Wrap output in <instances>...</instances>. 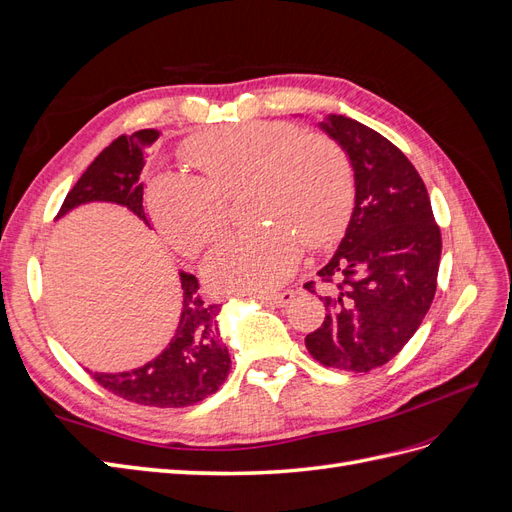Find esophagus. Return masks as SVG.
I'll return each instance as SVG.
<instances>
[{
  "instance_id": "1",
  "label": "esophagus",
  "mask_w": 512,
  "mask_h": 512,
  "mask_svg": "<svg viewBox=\"0 0 512 512\" xmlns=\"http://www.w3.org/2000/svg\"><path fill=\"white\" fill-rule=\"evenodd\" d=\"M294 290H284V292H275V294H260V301H265L275 307H286L294 299Z\"/></svg>"
}]
</instances>
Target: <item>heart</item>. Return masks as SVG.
<instances>
[{"mask_svg":"<svg viewBox=\"0 0 512 512\" xmlns=\"http://www.w3.org/2000/svg\"><path fill=\"white\" fill-rule=\"evenodd\" d=\"M183 156L198 173L160 170L145 203L181 252L196 254L228 222L226 200L250 190L247 220L267 224L232 232L205 262L211 290L265 294L284 284L309 250L344 235L354 207V166L335 138L303 134L290 121H247L190 138Z\"/></svg>","mask_w":512,"mask_h":512,"instance_id":"b5f03b06","label":"heart"}]
</instances>
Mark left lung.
Returning <instances> with one entry per match:
<instances>
[{"label":"left lung","instance_id":"1","mask_svg":"<svg viewBox=\"0 0 512 512\" xmlns=\"http://www.w3.org/2000/svg\"><path fill=\"white\" fill-rule=\"evenodd\" d=\"M320 128L354 166V209L333 258L318 271L327 309L305 346L324 367L371 371L408 344L438 288L440 226L412 162L389 138L344 115ZM305 288L316 292V282Z\"/></svg>","mask_w":512,"mask_h":512}]
</instances>
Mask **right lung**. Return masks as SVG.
Wrapping results in <instances>:
<instances>
[{
    "label": "right lung",
    "instance_id": "obj_1",
    "mask_svg": "<svg viewBox=\"0 0 512 512\" xmlns=\"http://www.w3.org/2000/svg\"><path fill=\"white\" fill-rule=\"evenodd\" d=\"M158 130L121 134L87 166L72 185L57 218L85 203H117L128 207L147 226L141 173L145 149L158 141ZM181 277V318L170 344L143 367L121 374H91L100 386L132 404L153 408H185L213 395L230 371V354L218 331L220 305L205 303L194 275Z\"/></svg>",
    "mask_w": 512,
    "mask_h": 512
}]
</instances>
